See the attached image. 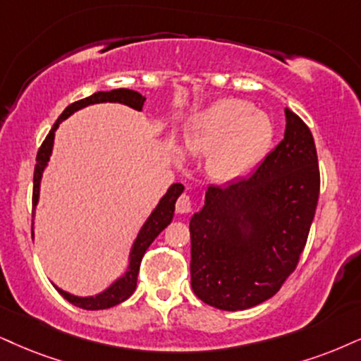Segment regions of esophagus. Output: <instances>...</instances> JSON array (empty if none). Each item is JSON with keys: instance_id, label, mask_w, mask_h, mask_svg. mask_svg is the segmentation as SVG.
I'll return each mask as SVG.
<instances>
[{"instance_id": "esophagus-1", "label": "esophagus", "mask_w": 361, "mask_h": 361, "mask_svg": "<svg viewBox=\"0 0 361 361\" xmlns=\"http://www.w3.org/2000/svg\"><path fill=\"white\" fill-rule=\"evenodd\" d=\"M176 209L179 214H188V212L192 211V199L188 194H182L176 202Z\"/></svg>"}]
</instances>
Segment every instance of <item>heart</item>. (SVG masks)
<instances>
[{"label": "heart", "instance_id": "1", "mask_svg": "<svg viewBox=\"0 0 361 361\" xmlns=\"http://www.w3.org/2000/svg\"><path fill=\"white\" fill-rule=\"evenodd\" d=\"M274 127L251 102L221 99L201 110L185 132V145L209 152L207 167L221 180L247 176L262 162L273 144Z\"/></svg>", "mask_w": 361, "mask_h": 361}]
</instances>
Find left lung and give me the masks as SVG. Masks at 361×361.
Returning a JSON list of instances; mask_svg holds the SVG:
<instances>
[{"label":"left lung","instance_id":"left-lung-1","mask_svg":"<svg viewBox=\"0 0 361 361\" xmlns=\"http://www.w3.org/2000/svg\"><path fill=\"white\" fill-rule=\"evenodd\" d=\"M284 139L246 179L209 185L190 219V286L209 306L241 311L269 300L296 269L319 195L310 128L284 109Z\"/></svg>","mask_w":361,"mask_h":361}]
</instances>
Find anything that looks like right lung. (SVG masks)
<instances>
[{
    "label": "right lung",
    "instance_id": "right-lung-1",
    "mask_svg": "<svg viewBox=\"0 0 361 361\" xmlns=\"http://www.w3.org/2000/svg\"><path fill=\"white\" fill-rule=\"evenodd\" d=\"M104 102H117V104L128 105L135 110H142L145 97H142L139 92L128 90V88H117V90H110V92H97L93 93V95L87 97V99L73 102L72 105L66 106L63 114L58 117L55 126L51 127V130L47 135V139L43 140L42 147L38 149L37 166H35V173H33V214H35V206L38 204V197H39V180H42L43 169L47 166L48 159H50L51 155L53 139H55V130L58 128V126H60L66 117H70L73 112L83 109V106L93 105V104H104ZM182 190H184V185L182 184H172L166 192V195L160 199L157 207L154 209V212L149 216V219L145 221V224L142 226L140 233L137 235L135 243H133L128 269L126 271V274H123L122 278H118L117 281L112 284V286L106 288L104 293H100V295L90 296V298L73 296L70 295V293L63 291V289L55 286L56 291L60 293L66 301H70V303L78 306V308L82 310H106V308H112L115 305H120L122 301H126L127 298H130L132 293L135 291L137 288V276H139L142 257H144L145 251L149 249L150 244L154 243V239L157 238V235L162 233L169 224H171L173 211H176V201L182 194Z\"/></svg>",
    "mask_w": 361,
    "mask_h": 361
}]
</instances>
